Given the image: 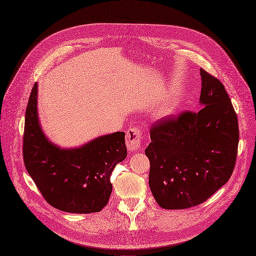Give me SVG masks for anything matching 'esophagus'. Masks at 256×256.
I'll use <instances>...</instances> for the list:
<instances>
[{
    "mask_svg": "<svg viewBox=\"0 0 256 256\" xmlns=\"http://www.w3.org/2000/svg\"><path fill=\"white\" fill-rule=\"evenodd\" d=\"M141 140H142V134H141L140 126H130L126 135V146L132 152H135L141 146Z\"/></svg>",
    "mask_w": 256,
    "mask_h": 256,
    "instance_id": "obj_1",
    "label": "esophagus"
}]
</instances>
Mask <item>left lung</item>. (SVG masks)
Wrapping results in <instances>:
<instances>
[{"label":"left lung","instance_id":"left-lung-1","mask_svg":"<svg viewBox=\"0 0 256 256\" xmlns=\"http://www.w3.org/2000/svg\"><path fill=\"white\" fill-rule=\"evenodd\" d=\"M204 108L154 122L148 184L157 204L180 210L204 202L231 177L238 156V115L224 84L200 68Z\"/></svg>","mask_w":256,"mask_h":256}]
</instances>
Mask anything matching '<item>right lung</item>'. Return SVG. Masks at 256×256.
Returning <instances> with one entry per match:
<instances>
[{
	"instance_id": "add662e5",
	"label": "right lung",
	"mask_w": 256,
	"mask_h": 256,
	"mask_svg": "<svg viewBox=\"0 0 256 256\" xmlns=\"http://www.w3.org/2000/svg\"><path fill=\"white\" fill-rule=\"evenodd\" d=\"M36 83L25 112L23 160L44 200L64 212H100L108 202L110 175L128 152L123 132L94 139L79 148L61 150L44 136L36 112Z\"/></svg>"
}]
</instances>
